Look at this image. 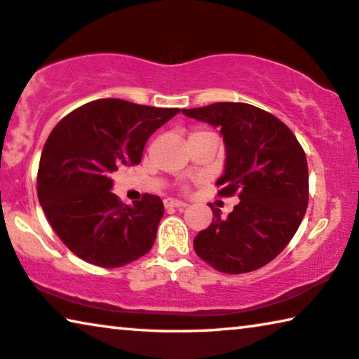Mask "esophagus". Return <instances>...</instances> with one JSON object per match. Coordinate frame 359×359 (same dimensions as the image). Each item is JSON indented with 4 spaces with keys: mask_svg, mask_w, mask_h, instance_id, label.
I'll return each instance as SVG.
<instances>
[{
    "mask_svg": "<svg viewBox=\"0 0 359 359\" xmlns=\"http://www.w3.org/2000/svg\"><path fill=\"white\" fill-rule=\"evenodd\" d=\"M164 206L165 208H177V210H184V208H187V203L185 201H180V200H175V198H165Z\"/></svg>",
    "mask_w": 359,
    "mask_h": 359,
    "instance_id": "esophagus-1",
    "label": "esophagus"
}]
</instances>
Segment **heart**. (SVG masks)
I'll return each instance as SVG.
<instances>
[{
	"label": "heart",
	"instance_id": "1",
	"mask_svg": "<svg viewBox=\"0 0 359 359\" xmlns=\"http://www.w3.org/2000/svg\"><path fill=\"white\" fill-rule=\"evenodd\" d=\"M203 133H212V132H208V130H203V128H198V130L191 132L190 137H194V135H203Z\"/></svg>",
	"mask_w": 359,
	"mask_h": 359
}]
</instances>
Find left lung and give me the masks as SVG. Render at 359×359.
Wrapping results in <instances>:
<instances>
[{
  "label": "left lung",
  "mask_w": 359,
  "mask_h": 359,
  "mask_svg": "<svg viewBox=\"0 0 359 359\" xmlns=\"http://www.w3.org/2000/svg\"><path fill=\"white\" fill-rule=\"evenodd\" d=\"M182 112L221 128L226 168L217 195L240 200L226 219L211 208V226L194 240L196 255L226 274L259 269L287 247L306 212V154L290 128L256 106L214 103Z\"/></svg>",
  "instance_id": "obj_1"
}]
</instances>
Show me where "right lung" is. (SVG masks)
I'll use <instances>...</instances> for the list:
<instances>
[{"label":"right lung","mask_w":359,"mask_h":359,"mask_svg":"<svg viewBox=\"0 0 359 359\" xmlns=\"http://www.w3.org/2000/svg\"><path fill=\"white\" fill-rule=\"evenodd\" d=\"M179 108L96 100L57 122L43 147L36 194L53 231L80 259L121 267L151 250L163 200L143 195L127 206L112 194V174L142 161L153 132Z\"/></svg>","instance_id":"add662e5"}]
</instances>
